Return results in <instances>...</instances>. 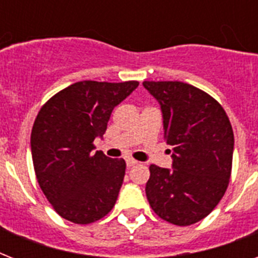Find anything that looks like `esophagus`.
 Returning a JSON list of instances; mask_svg holds the SVG:
<instances>
[{
    "label": "esophagus",
    "instance_id": "esophagus-1",
    "mask_svg": "<svg viewBox=\"0 0 258 258\" xmlns=\"http://www.w3.org/2000/svg\"><path fill=\"white\" fill-rule=\"evenodd\" d=\"M125 163H127V167H131V166L137 165L138 161H135L133 158H127V159H125Z\"/></svg>",
    "mask_w": 258,
    "mask_h": 258
}]
</instances>
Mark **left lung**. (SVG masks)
I'll return each instance as SVG.
<instances>
[{
  "mask_svg": "<svg viewBox=\"0 0 258 258\" xmlns=\"http://www.w3.org/2000/svg\"><path fill=\"white\" fill-rule=\"evenodd\" d=\"M161 104L172 169L150 166L146 196L162 220L187 226L204 220L224 197L234 135L222 105L182 82H143Z\"/></svg>",
  "mask_w": 258,
  "mask_h": 258,
  "instance_id": "8db88e82",
  "label": "left lung"
}]
</instances>
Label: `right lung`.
Returning a JSON list of instances; mask_svg holds the SVG:
<instances>
[{
  "label": "right lung",
  "instance_id": "1",
  "mask_svg": "<svg viewBox=\"0 0 258 258\" xmlns=\"http://www.w3.org/2000/svg\"><path fill=\"white\" fill-rule=\"evenodd\" d=\"M138 86V82H78L40 109L30 135L32 159L42 192L62 218L92 224L113 208L125 162L103 151L93 153V141L104 135L112 109Z\"/></svg>",
  "mask_w": 258,
  "mask_h": 258
}]
</instances>
